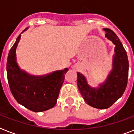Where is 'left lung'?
I'll return each mask as SVG.
<instances>
[{
  "label": "left lung",
  "mask_w": 134,
  "mask_h": 134,
  "mask_svg": "<svg viewBox=\"0 0 134 134\" xmlns=\"http://www.w3.org/2000/svg\"><path fill=\"white\" fill-rule=\"evenodd\" d=\"M104 30L106 37L115 45L112 71L99 88L90 87L84 76L77 73L78 88L84 100L90 106L99 109L109 108L122 96L127 88L129 74V61L122 44L112 30Z\"/></svg>",
  "instance_id": "left-lung-1"
}]
</instances>
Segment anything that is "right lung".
Masks as SVG:
<instances>
[{"label":"right lung","instance_id":"1","mask_svg":"<svg viewBox=\"0 0 134 134\" xmlns=\"http://www.w3.org/2000/svg\"><path fill=\"white\" fill-rule=\"evenodd\" d=\"M21 37V34L16 38L7 57V74L9 89L19 104L34 112H42L53 108L56 104L68 69L43 76L29 75L21 70L16 62V48Z\"/></svg>","mask_w":134,"mask_h":134}]
</instances>
